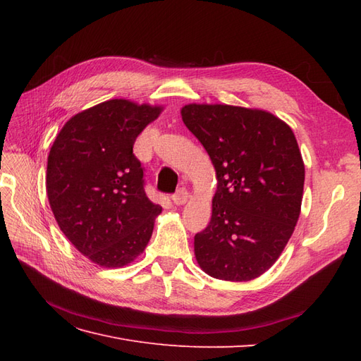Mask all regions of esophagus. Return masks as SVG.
<instances>
[{"label":"esophagus","instance_id":"1","mask_svg":"<svg viewBox=\"0 0 361 361\" xmlns=\"http://www.w3.org/2000/svg\"><path fill=\"white\" fill-rule=\"evenodd\" d=\"M171 200H173V203H174V204H178V206H180V204H185V203H187V200H188V191L185 190V188H180V190H178L176 192L173 194Z\"/></svg>","mask_w":361,"mask_h":361}]
</instances>
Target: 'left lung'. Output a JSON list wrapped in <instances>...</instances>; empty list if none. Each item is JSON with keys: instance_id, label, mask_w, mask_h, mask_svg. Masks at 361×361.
I'll use <instances>...</instances> for the list:
<instances>
[{"instance_id": "obj_1", "label": "left lung", "mask_w": 361, "mask_h": 361, "mask_svg": "<svg viewBox=\"0 0 361 361\" xmlns=\"http://www.w3.org/2000/svg\"><path fill=\"white\" fill-rule=\"evenodd\" d=\"M180 114L216 174L211 221L194 236L197 264L214 279L253 280L276 264L298 221L304 162L297 138L256 108L188 104Z\"/></svg>"}]
</instances>
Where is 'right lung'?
Instances as JSON below:
<instances>
[{
  "label": "right lung",
  "mask_w": 361,
  "mask_h": 361,
  "mask_svg": "<svg viewBox=\"0 0 361 361\" xmlns=\"http://www.w3.org/2000/svg\"><path fill=\"white\" fill-rule=\"evenodd\" d=\"M162 106L111 99L69 118L49 150L47 194L59 227L96 265L122 268L143 253L162 207L145 192L133 154Z\"/></svg>",
  "instance_id": "1"
}]
</instances>
